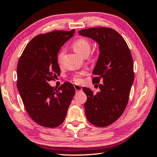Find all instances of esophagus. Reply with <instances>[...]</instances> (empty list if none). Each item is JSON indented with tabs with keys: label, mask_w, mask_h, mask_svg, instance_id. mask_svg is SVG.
Segmentation results:
<instances>
[{
	"label": "esophagus",
	"mask_w": 157,
	"mask_h": 157,
	"mask_svg": "<svg viewBox=\"0 0 157 157\" xmlns=\"http://www.w3.org/2000/svg\"><path fill=\"white\" fill-rule=\"evenodd\" d=\"M74 88H75V90L76 91H79L82 90V87L79 85H77V84L74 85Z\"/></svg>",
	"instance_id": "esophagus-1"
}]
</instances>
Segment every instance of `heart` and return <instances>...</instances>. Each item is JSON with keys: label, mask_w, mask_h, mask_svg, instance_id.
<instances>
[{"label": "heart", "mask_w": 157, "mask_h": 157, "mask_svg": "<svg viewBox=\"0 0 157 157\" xmlns=\"http://www.w3.org/2000/svg\"><path fill=\"white\" fill-rule=\"evenodd\" d=\"M73 48L74 51L78 53L79 55H80L82 57H86L90 54L91 52V42L89 40L86 38H80L73 44ZM63 54V50H62L59 52L58 56V59L59 60L62 57ZM86 74V71H82L80 73L75 74L74 75L73 79L75 82H80L82 81L81 76Z\"/></svg>", "instance_id": "b5f03b06"}]
</instances>
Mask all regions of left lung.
I'll return each instance as SVG.
<instances>
[{
	"label": "left lung",
	"mask_w": 157,
	"mask_h": 157,
	"mask_svg": "<svg viewBox=\"0 0 157 157\" xmlns=\"http://www.w3.org/2000/svg\"><path fill=\"white\" fill-rule=\"evenodd\" d=\"M79 34L94 40L99 50L92 72L97 77L92 82L99 83L100 91L94 94L90 88L83 87L87 98L84 103L86 117L95 126L107 127L117 121L125 109L134 81L133 60L126 42L113 29L90 28L79 30Z\"/></svg>",
	"instance_id": "left-lung-1"
}]
</instances>
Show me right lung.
I'll return each instance as SVG.
<instances>
[{
	"label": "right lung",
	"instance_id": "1",
	"mask_svg": "<svg viewBox=\"0 0 157 157\" xmlns=\"http://www.w3.org/2000/svg\"><path fill=\"white\" fill-rule=\"evenodd\" d=\"M74 33L75 29L39 34L27 44L18 60V90L27 113L41 126L60 125L75 93L70 82L58 90L48 83L59 75L58 52Z\"/></svg>",
	"mask_w": 157,
	"mask_h": 157
}]
</instances>
